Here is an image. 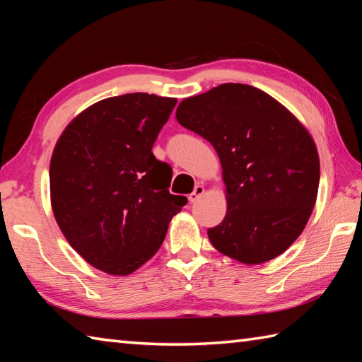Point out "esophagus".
<instances>
[{
  "instance_id": "obj_1",
  "label": "esophagus",
  "mask_w": 362,
  "mask_h": 362,
  "mask_svg": "<svg viewBox=\"0 0 362 362\" xmlns=\"http://www.w3.org/2000/svg\"><path fill=\"white\" fill-rule=\"evenodd\" d=\"M204 193H205V188H204L202 185H196V187H194V191H193V193H191V194L188 196V201H189L191 204H194V202L197 201V199L201 197Z\"/></svg>"
}]
</instances>
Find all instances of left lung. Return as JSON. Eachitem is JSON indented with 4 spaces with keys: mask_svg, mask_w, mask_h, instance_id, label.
Returning <instances> with one entry per match:
<instances>
[{
    "mask_svg": "<svg viewBox=\"0 0 362 362\" xmlns=\"http://www.w3.org/2000/svg\"><path fill=\"white\" fill-rule=\"evenodd\" d=\"M175 118L219 156L227 214L209 228L213 247L249 266L281 255L317 199L319 153L306 127L263 90L232 82L183 99Z\"/></svg>",
    "mask_w": 362,
    "mask_h": 362,
    "instance_id": "obj_1",
    "label": "left lung"
}]
</instances>
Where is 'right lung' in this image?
<instances>
[{"mask_svg": "<svg viewBox=\"0 0 362 362\" xmlns=\"http://www.w3.org/2000/svg\"><path fill=\"white\" fill-rule=\"evenodd\" d=\"M175 98L127 93L81 112L59 136L49 165L54 218L88 264L135 272L160 249L188 201L169 193L171 168L152 146Z\"/></svg>", "mask_w": 362, "mask_h": 362, "instance_id": "obj_1", "label": "right lung"}]
</instances>
